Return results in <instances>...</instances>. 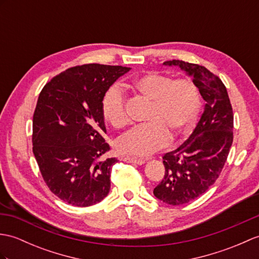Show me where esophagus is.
<instances>
[{
    "mask_svg": "<svg viewBox=\"0 0 259 259\" xmlns=\"http://www.w3.org/2000/svg\"><path fill=\"white\" fill-rule=\"evenodd\" d=\"M121 160H123L124 162H128V163H135V164H143L144 161L142 159H137V158H130V157H122Z\"/></svg>",
    "mask_w": 259,
    "mask_h": 259,
    "instance_id": "34e87169",
    "label": "esophagus"
}]
</instances>
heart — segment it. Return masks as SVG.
<instances>
[{
	"label": "heart",
	"instance_id": "obj_1",
	"mask_svg": "<svg viewBox=\"0 0 259 259\" xmlns=\"http://www.w3.org/2000/svg\"><path fill=\"white\" fill-rule=\"evenodd\" d=\"M130 88L149 101L144 123L131 129L116 141L119 152L146 157L164 148L169 139L188 134L193 128L201 108V95L190 78L173 79L170 76L148 73L135 78ZM102 116L113 128L128 124L125 97L112 86L101 102Z\"/></svg>",
	"mask_w": 259,
	"mask_h": 259
}]
</instances>
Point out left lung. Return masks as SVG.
<instances>
[{"instance_id": "obj_1", "label": "left lung", "mask_w": 259, "mask_h": 259, "mask_svg": "<svg viewBox=\"0 0 259 259\" xmlns=\"http://www.w3.org/2000/svg\"><path fill=\"white\" fill-rule=\"evenodd\" d=\"M179 66L206 101L200 121L189 139L163 155L164 177L153 190L154 196L170 205L186 204L204 194L219 179L233 143L234 116L226 87L204 66L167 61Z\"/></svg>"}]
</instances>
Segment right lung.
<instances>
[{
	"instance_id": "1",
	"label": "right lung",
	"mask_w": 259,
	"mask_h": 259,
	"mask_svg": "<svg viewBox=\"0 0 259 259\" xmlns=\"http://www.w3.org/2000/svg\"><path fill=\"white\" fill-rule=\"evenodd\" d=\"M130 68L86 64L52 78L33 116V153L46 185L64 202L94 205L110 190L116 158L105 159L104 95Z\"/></svg>"
}]
</instances>
